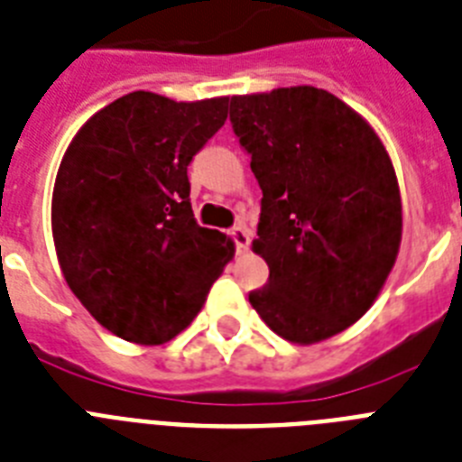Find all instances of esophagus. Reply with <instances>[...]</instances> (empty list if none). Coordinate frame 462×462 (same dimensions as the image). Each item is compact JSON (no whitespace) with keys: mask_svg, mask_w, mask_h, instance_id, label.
I'll use <instances>...</instances> for the list:
<instances>
[{"mask_svg":"<svg viewBox=\"0 0 462 462\" xmlns=\"http://www.w3.org/2000/svg\"><path fill=\"white\" fill-rule=\"evenodd\" d=\"M228 236L234 238L236 247H238V252H245L247 245H250V231L243 226H234L231 231H228Z\"/></svg>","mask_w":462,"mask_h":462,"instance_id":"1","label":"esophagus"}]
</instances>
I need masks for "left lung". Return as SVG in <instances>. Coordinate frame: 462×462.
<instances>
[{"label": "left lung", "instance_id": "obj_1", "mask_svg": "<svg viewBox=\"0 0 462 462\" xmlns=\"http://www.w3.org/2000/svg\"><path fill=\"white\" fill-rule=\"evenodd\" d=\"M231 124L263 193L252 250L269 282L250 291L252 309L291 344L344 332L372 309L400 252V184L383 142L315 86L234 96Z\"/></svg>", "mask_w": 462, "mask_h": 462}]
</instances>
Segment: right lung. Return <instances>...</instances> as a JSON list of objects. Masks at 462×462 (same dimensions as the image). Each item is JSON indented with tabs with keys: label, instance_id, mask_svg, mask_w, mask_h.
<instances>
[{
	"label": "right lung",
	"instance_id": "right-lung-1",
	"mask_svg": "<svg viewBox=\"0 0 462 462\" xmlns=\"http://www.w3.org/2000/svg\"><path fill=\"white\" fill-rule=\"evenodd\" d=\"M228 97L177 102L135 90L69 142L51 203L74 297L130 344L175 338L203 309L234 243L193 219L187 165L226 121Z\"/></svg>",
	"mask_w": 462,
	"mask_h": 462
}]
</instances>
